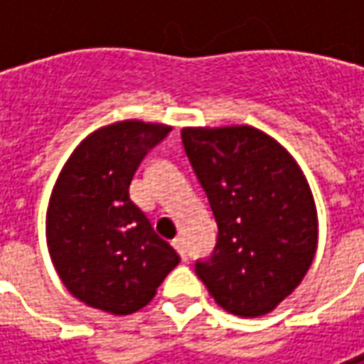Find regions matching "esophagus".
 I'll list each match as a JSON object with an SVG mask.
<instances>
[{
	"mask_svg": "<svg viewBox=\"0 0 364 364\" xmlns=\"http://www.w3.org/2000/svg\"><path fill=\"white\" fill-rule=\"evenodd\" d=\"M173 247L179 252V255H181L183 259H189V252H187V245H185V240H183V237H175Z\"/></svg>",
	"mask_w": 364,
	"mask_h": 364,
	"instance_id": "1",
	"label": "esophagus"
}]
</instances>
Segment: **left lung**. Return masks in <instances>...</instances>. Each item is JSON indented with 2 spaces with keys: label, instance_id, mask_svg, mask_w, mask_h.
Wrapping results in <instances>:
<instances>
[{
  "label": "left lung",
  "instance_id": "8db88e82",
  "mask_svg": "<svg viewBox=\"0 0 364 364\" xmlns=\"http://www.w3.org/2000/svg\"><path fill=\"white\" fill-rule=\"evenodd\" d=\"M181 140L218 224L213 255L195 273L226 312H271L316 255L318 216L304 175L252 127L185 128Z\"/></svg>",
  "mask_w": 364,
  "mask_h": 364
}]
</instances>
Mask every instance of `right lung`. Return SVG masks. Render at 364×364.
Listing matches in <instances>:
<instances>
[{
    "label": "right lung",
    "mask_w": 364,
    "mask_h": 364,
    "mask_svg": "<svg viewBox=\"0 0 364 364\" xmlns=\"http://www.w3.org/2000/svg\"><path fill=\"white\" fill-rule=\"evenodd\" d=\"M169 127L124 120L95 130L70 156L52 191L46 240L77 300L132 314L150 302L181 257L130 200V183Z\"/></svg>",
    "instance_id": "obj_1"
}]
</instances>
